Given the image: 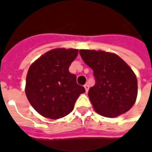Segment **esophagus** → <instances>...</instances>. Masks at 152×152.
Here are the masks:
<instances>
[{
    "instance_id": "34e87169",
    "label": "esophagus",
    "mask_w": 152,
    "mask_h": 152,
    "mask_svg": "<svg viewBox=\"0 0 152 152\" xmlns=\"http://www.w3.org/2000/svg\"><path fill=\"white\" fill-rule=\"evenodd\" d=\"M84 87H85V89H86V92H88V90H89V85H88V84H86V85L84 86Z\"/></svg>"
}]
</instances>
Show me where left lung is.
I'll return each instance as SVG.
<instances>
[{"mask_svg": "<svg viewBox=\"0 0 152 152\" xmlns=\"http://www.w3.org/2000/svg\"><path fill=\"white\" fill-rule=\"evenodd\" d=\"M83 61L92 68L95 85L88 95L96 112L115 117L134 106L137 94L135 74L127 63L115 53L80 50Z\"/></svg>", "mask_w": 152, "mask_h": 152, "instance_id": "1", "label": "left lung"}]
</instances>
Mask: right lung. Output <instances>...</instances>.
Here are the masks:
<instances>
[{
	"label": "right lung",
	"instance_id": "obj_1",
	"mask_svg": "<svg viewBox=\"0 0 152 152\" xmlns=\"http://www.w3.org/2000/svg\"><path fill=\"white\" fill-rule=\"evenodd\" d=\"M78 54L75 49H54L40 57L28 69L25 93L32 107L44 117L57 120L72 112L86 92L69 72Z\"/></svg>",
	"mask_w": 152,
	"mask_h": 152
}]
</instances>
